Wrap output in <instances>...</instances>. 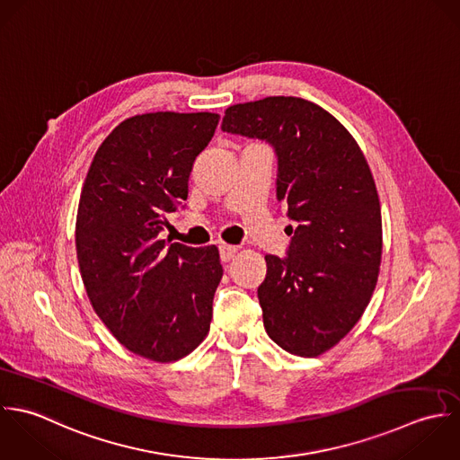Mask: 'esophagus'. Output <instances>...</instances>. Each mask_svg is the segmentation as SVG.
Here are the masks:
<instances>
[{"mask_svg":"<svg viewBox=\"0 0 460 460\" xmlns=\"http://www.w3.org/2000/svg\"><path fill=\"white\" fill-rule=\"evenodd\" d=\"M236 252H238V247H234V245H227V243L220 245V258L224 263L231 261L236 256Z\"/></svg>","mask_w":460,"mask_h":460,"instance_id":"esophagus-1","label":"esophagus"}]
</instances>
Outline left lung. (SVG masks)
Listing matches in <instances>:
<instances>
[{"label":"left lung","mask_w":460,"mask_h":460,"mask_svg":"<svg viewBox=\"0 0 460 460\" xmlns=\"http://www.w3.org/2000/svg\"><path fill=\"white\" fill-rule=\"evenodd\" d=\"M222 131L276 149L277 200L296 227L284 260L265 256L258 298L277 345L316 358L350 332L376 286L382 218L367 158L336 117L291 95L229 106Z\"/></svg>","instance_id":"1"}]
</instances>
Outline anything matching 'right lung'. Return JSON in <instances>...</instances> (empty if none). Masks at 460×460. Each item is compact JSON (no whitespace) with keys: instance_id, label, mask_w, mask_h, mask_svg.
<instances>
[{"instance_id":"obj_1","label":"right lung","mask_w":460,"mask_h":460,"mask_svg":"<svg viewBox=\"0 0 460 460\" xmlns=\"http://www.w3.org/2000/svg\"><path fill=\"white\" fill-rule=\"evenodd\" d=\"M218 119L155 111L122 120L99 146L82 190L76 254L93 311L120 345L156 363L202 343L224 274L215 245L160 236Z\"/></svg>"}]
</instances>
